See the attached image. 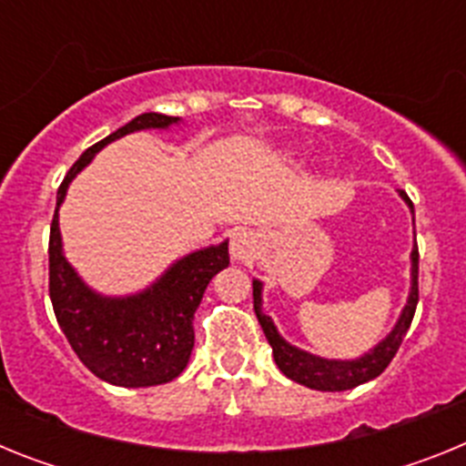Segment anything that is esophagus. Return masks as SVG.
Segmentation results:
<instances>
[{
    "instance_id": "esophagus-1",
    "label": "esophagus",
    "mask_w": 466,
    "mask_h": 466,
    "mask_svg": "<svg viewBox=\"0 0 466 466\" xmlns=\"http://www.w3.org/2000/svg\"><path fill=\"white\" fill-rule=\"evenodd\" d=\"M254 249H257V238H254L252 230H238L233 240H230V254L238 261H245V258L252 257Z\"/></svg>"
}]
</instances>
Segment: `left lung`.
<instances>
[{
	"mask_svg": "<svg viewBox=\"0 0 466 466\" xmlns=\"http://www.w3.org/2000/svg\"><path fill=\"white\" fill-rule=\"evenodd\" d=\"M399 196L406 200V205L413 212V203L409 200V196L403 191H399ZM254 287V312L258 317V324H261L266 339H268L270 348H273L275 364H278L279 371L287 378H291L299 385H306L310 390H322V392H343V390H352V387L361 385V382H369L373 378L380 376L385 371L390 361L397 355L399 345H401L403 336L409 331L410 322H413L415 308H418V245L413 247L410 252V291L409 300L403 306L401 315H399L397 324L385 339L371 348L369 352H364L357 360H324V357H317L306 352V350L296 348V345L287 343V340L279 336L278 327L273 324L266 312L261 310V289L263 284L258 279L252 282Z\"/></svg>",
	"mask_w": 466,
	"mask_h": 466,
	"instance_id": "8db88e82",
	"label": "left lung"
}]
</instances>
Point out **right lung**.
Returning <instances> with one entry per match:
<instances>
[{
	"label": "right lung",
	"instance_id": "1",
	"mask_svg": "<svg viewBox=\"0 0 466 466\" xmlns=\"http://www.w3.org/2000/svg\"><path fill=\"white\" fill-rule=\"evenodd\" d=\"M177 123V116L156 111L139 114L116 133L86 149L57 188L48 240V291L53 310L86 369L118 387L163 385L187 369L196 339L193 315L209 279L228 266V242L187 254L139 294L102 296L90 289L65 258L57 209L74 177L88 166L102 147L123 135L149 127L167 130Z\"/></svg>",
	"mask_w": 466,
	"mask_h": 466
}]
</instances>
